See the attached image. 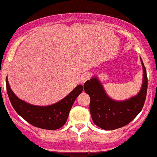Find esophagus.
<instances>
[{
	"label": "esophagus",
	"instance_id": "esophagus-1",
	"mask_svg": "<svg viewBox=\"0 0 157 157\" xmlns=\"http://www.w3.org/2000/svg\"><path fill=\"white\" fill-rule=\"evenodd\" d=\"M91 77V75H90V73H84L83 75L81 76L80 77V82H81V84H83L85 81H87V80H89Z\"/></svg>",
	"mask_w": 157,
	"mask_h": 157
}]
</instances>
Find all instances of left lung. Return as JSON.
<instances>
[{"label": "left lung", "mask_w": 157, "mask_h": 157, "mask_svg": "<svg viewBox=\"0 0 157 157\" xmlns=\"http://www.w3.org/2000/svg\"><path fill=\"white\" fill-rule=\"evenodd\" d=\"M143 79L140 91L136 95L123 101L111 98L101 81L95 76L84 83V91L90 96V113L95 125L107 131L122 128L133 121L141 112L147 93L146 70L142 59Z\"/></svg>", "instance_id": "left-lung-1"}]
</instances>
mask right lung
<instances>
[{"label": "right lung", "instance_id": "right-lung-1", "mask_svg": "<svg viewBox=\"0 0 157 157\" xmlns=\"http://www.w3.org/2000/svg\"><path fill=\"white\" fill-rule=\"evenodd\" d=\"M6 86L8 98L17 113L33 126L47 130L59 129L66 124L73 102L84 88L79 84L58 102L41 106L32 105L18 98L11 89L8 77Z\"/></svg>", "mask_w": 157, "mask_h": 157}]
</instances>
